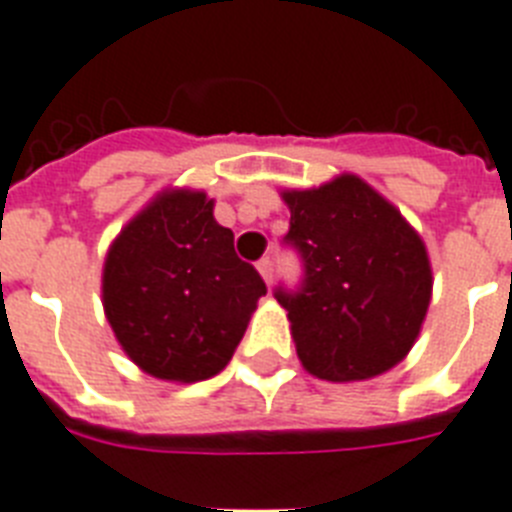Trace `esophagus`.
<instances>
[{
  "label": "esophagus",
  "mask_w": 512,
  "mask_h": 512,
  "mask_svg": "<svg viewBox=\"0 0 512 512\" xmlns=\"http://www.w3.org/2000/svg\"><path fill=\"white\" fill-rule=\"evenodd\" d=\"M256 269H259V274L264 277L266 285L274 280V266H272V259H269V256H266V259H261L259 264H256Z\"/></svg>",
  "instance_id": "obj_1"
}]
</instances>
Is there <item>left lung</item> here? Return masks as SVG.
<instances>
[{
  "mask_svg": "<svg viewBox=\"0 0 512 512\" xmlns=\"http://www.w3.org/2000/svg\"><path fill=\"white\" fill-rule=\"evenodd\" d=\"M285 246L303 261L298 290L277 287L303 369L327 382H361L413 348L432 301V266L395 206L356 175L282 193Z\"/></svg>",
  "mask_w": 512,
  "mask_h": 512,
  "instance_id": "left-lung-1",
  "label": "left lung"
}]
</instances>
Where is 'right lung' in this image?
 I'll return each mask as SVG.
<instances>
[{
  "label": "right lung",
  "instance_id": "obj_1",
  "mask_svg": "<svg viewBox=\"0 0 512 512\" xmlns=\"http://www.w3.org/2000/svg\"><path fill=\"white\" fill-rule=\"evenodd\" d=\"M201 190H164L109 246L104 314L146 374L201 382L225 369L266 285L238 259Z\"/></svg>",
  "mask_w": 512,
  "mask_h": 512
}]
</instances>
